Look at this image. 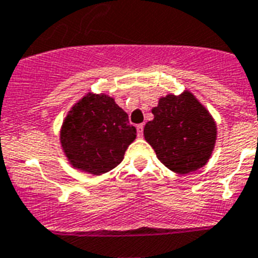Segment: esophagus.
<instances>
[{
  "label": "esophagus",
  "mask_w": 258,
  "mask_h": 258,
  "mask_svg": "<svg viewBox=\"0 0 258 258\" xmlns=\"http://www.w3.org/2000/svg\"><path fill=\"white\" fill-rule=\"evenodd\" d=\"M137 134H138V137H142V134H144V124L137 125Z\"/></svg>",
  "instance_id": "esophagus-1"
}]
</instances>
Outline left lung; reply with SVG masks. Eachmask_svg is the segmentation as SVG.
<instances>
[{"label": "left lung", "instance_id": "left-lung-1", "mask_svg": "<svg viewBox=\"0 0 258 258\" xmlns=\"http://www.w3.org/2000/svg\"><path fill=\"white\" fill-rule=\"evenodd\" d=\"M152 112L154 120L145 125V140L167 169L187 174L206 165L216 140V125L194 95L166 96Z\"/></svg>", "mask_w": 258, "mask_h": 258}]
</instances>
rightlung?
I'll return each mask as SVG.
<instances>
[{
	"label": "right lung",
	"instance_id": "obj_1",
	"mask_svg": "<svg viewBox=\"0 0 258 258\" xmlns=\"http://www.w3.org/2000/svg\"><path fill=\"white\" fill-rule=\"evenodd\" d=\"M136 136V127L113 99L89 93L68 113L60 141L74 167L100 175L121 163Z\"/></svg>",
	"mask_w": 258,
	"mask_h": 258
}]
</instances>
